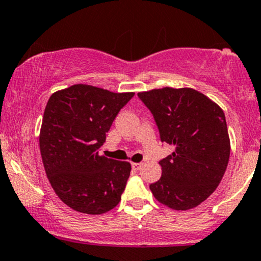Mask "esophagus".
Segmentation results:
<instances>
[{
	"mask_svg": "<svg viewBox=\"0 0 261 261\" xmlns=\"http://www.w3.org/2000/svg\"><path fill=\"white\" fill-rule=\"evenodd\" d=\"M131 167H133L134 170H140L141 167H142V163H131Z\"/></svg>",
	"mask_w": 261,
	"mask_h": 261,
	"instance_id": "1",
	"label": "esophagus"
}]
</instances>
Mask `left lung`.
Segmentation results:
<instances>
[{"label": "left lung", "mask_w": 261, "mask_h": 261, "mask_svg": "<svg viewBox=\"0 0 261 261\" xmlns=\"http://www.w3.org/2000/svg\"><path fill=\"white\" fill-rule=\"evenodd\" d=\"M153 115L162 142L174 152L160 161L162 176L152 194L173 210L196 207L216 190L229 161L230 143L223 110L193 88L137 93Z\"/></svg>", "instance_id": "8db88e82"}]
</instances>
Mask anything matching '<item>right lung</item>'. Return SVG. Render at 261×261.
Returning <instances> with one entry per match:
<instances>
[{"label":"right lung","mask_w":261,"mask_h":261,"mask_svg":"<svg viewBox=\"0 0 261 261\" xmlns=\"http://www.w3.org/2000/svg\"><path fill=\"white\" fill-rule=\"evenodd\" d=\"M134 94L74 85L47 100L39 136L41 160L56 195L74 211L100 215L120 202L131 164L99 155V148Z\"/></svg>","instance_id":"obj_1"}]
</instances>
